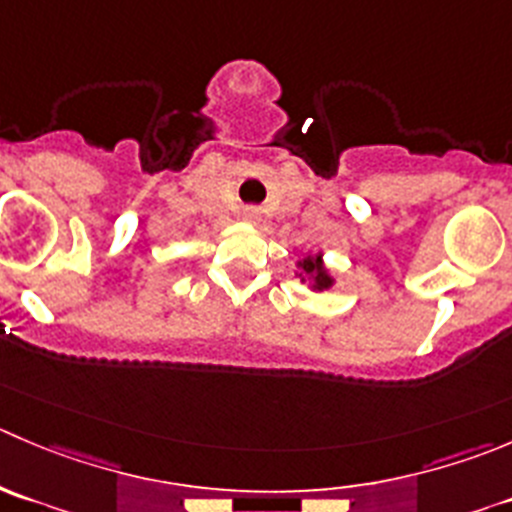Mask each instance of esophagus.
<instances>
[{"instance_id": "34e87169", "label": "esophagus", "mask_w": 512, "mask_h": 512, "mask_svg": "<svg viewBox=\"0 0 512 512\" xmlns=\"http://www.w3.org/2000/svg\"><path fill=\"white\" fill-rule=\"evenodd\" d=\"M242 217H245L247 222H260V210H257V207H245V210H242Z\"/></svg>"}]
</instances>
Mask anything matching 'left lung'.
I'll use <instances>...</instances> for the list:
<instances>
[{
	"instance_id": "left-lung-1",
	"label": "left lung",
	"mask_w": 512,
	"mask_h": 512,
	"mask_svg": "<svg viewBox=\"0 0 512 512\" xmlns=\"http://www.w3.org/2000/svg\"><path fill=\"white\" fill-rule=\"evenodd\" d=\"M297 267H300V280L302 282H310L312 290H330L332 287V277L330 272L325 270V265H322V255H307L305 260L297 262Z\"/></svg>"
}]
</instances>
